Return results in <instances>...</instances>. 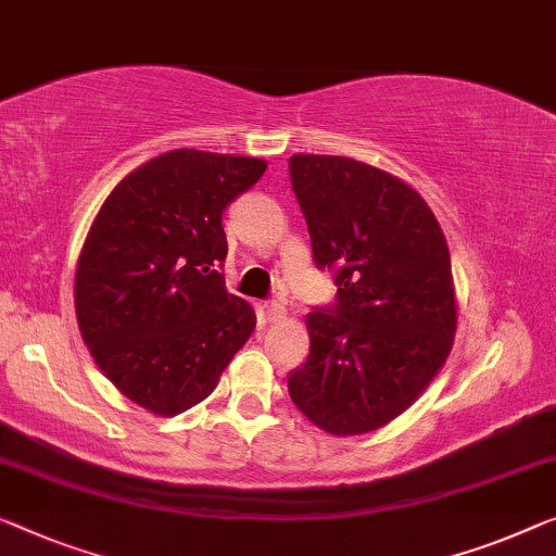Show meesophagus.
Returning <instances> with one entry per match:
<instances>
[{"instance_id":"1","label":"esophagus","mask_w":556,"mask_h":556,"mask_svg":"<svg viewBox=\"0 0 556 556\" xmlns=\"http://www.w3.org/2000/svg\"><path fill=\"white\" fill-rule=\"evenodd\" d=\"M262 314H264V319H267V321H279V319H285L287 312L279 302H267L262 306Z\"/></svg>"}]
</instances>
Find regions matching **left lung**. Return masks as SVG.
I'll list each match as a JSON object with an SVG mask.
<instances>
[{
  "label": "left lung",
  "instance_id": "1",
  "mask_svg": "<svg viewBox=\"0 0 556 556\" xmlns=\"http://www.w3.org/2000/svg\"><path fill=\"white\" fill-rule=\"evenodd\" d=\"M289 177L337 302L306 314L289 396L334 437L389 425L425 392L457 331L444 231L407 181L350 156L294 154Z\"/></svg>",
  "mask_w": 556,
  "mask_h": 556
}]
</instances>
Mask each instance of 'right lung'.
Listing matches in <instances>:
<instances>
[{"label": "right lung", "mask_w": 556, "mask_h": 556, "mask_svg": "<svg viewBox=\"0 0 556 556\" xmlns=\"http://www.w3.org/2000/svg\"><path fill=\"white\" fill-rule=\"evenodd\" d=\"M267 162L174 149L129 172L89 227L74 309L97 367L160 417L206 400L256 327L219 275L222 212Z\"/></svg>", "instance_id": "right-lung-1"}]
</instances>
